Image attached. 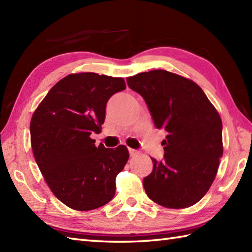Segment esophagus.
Here are the masks:
<instances>
[{"mask_svg":"<svg viewBox=\"0 0 252 252\" xmlns=\"http://www.w3.org/2000/svg\"><path fill=\"white\" fill-rule=\"evenodd\" d=\"M129 153H130L131 157H135L138 154H140V152L136 151V149H133V148H129Z\"/></svg>","mask_w":252,"mask_h":252,"instance_id":"obj_1","label":"esophagus"}]
</instances>
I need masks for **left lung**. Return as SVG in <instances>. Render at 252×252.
I'll return each mask as SVG.
<instances>
[{"mask_svg": "<svg viewBox=\"0 0 252 252\" xmlns=\"http://www.w3.org/2000/svg\"><path fill=\"white\" fill-rule=\"evenodd\" d=\"M140 94L157 129L167 131L161 161L152 158L143 180L147 196L158 205L182 209L199 201L215 180L223 155L222 120L199 85L165 70L126 78Z\"/></svg>", "mask_w": 252, "mask_h": 252, "instance_id": "1", "label": "left lung"}]
</instances>
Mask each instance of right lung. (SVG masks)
<instances>
[{
	"mask_svg": "<svg viewBox=\"0 0 252 252\" xmlns=\"http://www.w3.org/2000/svg\"><path fill=\"white\" fill-rule=\"evenodd\" d=\"M125 89L122 78L69 74L50 90L31 118L37 167L53 194L74 210H93L115 196L116 178L129 152L125 145L95 146L90 136L100 132L107 101Z\"/></svg>",
	"mask_w": 252,
	"mask_h": 252,
	"instance_id": "add662e5",
	"label": "right lung"
}]
</instances>
